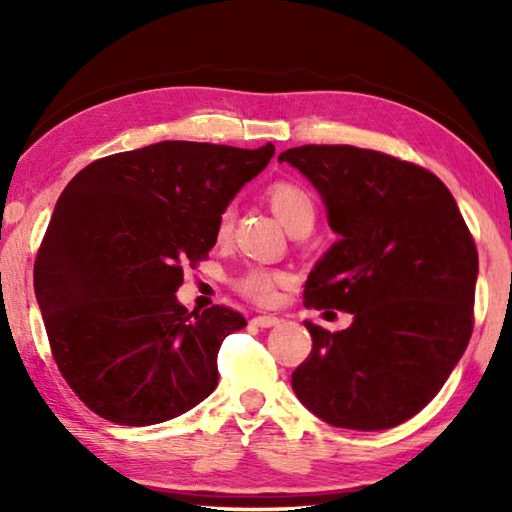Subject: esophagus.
Instances as JSON below:
<instances>
[{"label": "esophagus", "mask_w": 512, "mask_h": 512, "mask_svg": "<svg viewBox=\"0 0 512 512\" xmlns=\"http://www.w3.org/2000/svg\"><path fill=\"white\" fill-rule=\"evenodd\" d=\"M277 323H280V318H277V316H271V314L255 316L253 320H250V325H255V327H273V325H277Z\"/></svg>", "instance_id": "34e87169"}]
</instances>
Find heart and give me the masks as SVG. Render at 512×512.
<instances>
[{"label":"heart","instance_id":"1","mask_svg":"<svg viewBox=\"0 0 512 512\" xmlns=\"http://www.w3.org/2000/svg\"><path fill=\"white\" fill-rule=\"evenodd\" d=\"M268 205L282 221L289 232L311 230L316 221V203L305 187L289 180L273 183L266 192ZM232 232V210H223L216 221V239H228ZM287 282V275L275 268L250 266L235 280V287L241 296L257 302V305H271L277 296V287Z\"/></svg>","mask_w":512,"mask_h":512}]
</instances>
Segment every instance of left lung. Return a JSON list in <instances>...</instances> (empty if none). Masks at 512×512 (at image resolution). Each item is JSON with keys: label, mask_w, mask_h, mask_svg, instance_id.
<instances>
[{"label": "left lung", "mask_w": 512, "mask_h": 512, "mask_svg": "<svg viewBox=\"0 0 512 512\" xmlns=\"http://www.w3.org/2000/svg\"><path fill=\"white\" fill-rule=\"evenodd\" d=\"M314 183L341 239L309 273L305 307L354 314L343 332L305 320L298 400L334 427L391 429L422 411L470 343L479 273L470 228L420 164L348 144L280 153Z\"/></svg>", "instance_id": "8db88e82"}]
</instances>
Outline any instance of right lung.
<instances>
[{
    "label": "right lung",
    "instance_id": "1",
    "mask_svg": "<svg viewBox=\"0 0 512 512\" xmlns=\"http://www.w3.org/2000/svg\"><path fill=\"white\" fill-rule=\"evenodd\" d=\"M275 146L160 142L90 162L69 180L33 266L51 354L103 420L149 427L216 388L239 311H187L183 268L207 259L216 221Z\"/></svg>",
    "mask_w": 512,
    "mask_h": 512
}]
</instances>
